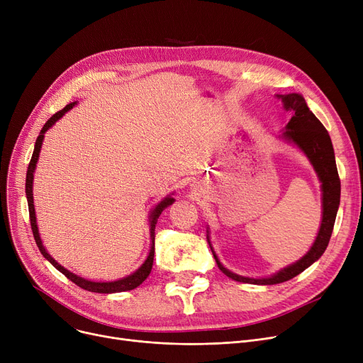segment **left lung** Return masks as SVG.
I'll list each match as a JSON object with an SVG mask.
<instances>
[{"instance_id":"obj_1","label":"left lung","mask_w":363,"mask_h":363,"mask_svg":"<svg viewBox=\"0 0 363 363\" xmlns=\"http://www.w3.org/2000/svg\"><path fill=\"white\" fill-rule=\"evenodd\" d=\"M277 97L282 101L285 110L293 113L290 122L285 125L279 138L296 145L303 155L309 159L311 164L313 166L318 179L320 182L322 219H320L318 235L309 252L297 262L285 266V268H282L281 271L269 277H263V278L242 277L231 272L230 269H226L213 250L211 235H208L211 233L207 230V241H208V245H211L219 269L226 277L244 284H256V285L281 284L297 277L304 269H308L309 266L313 264L323 255V252H325L333 234V228H334L337 211L340 206L341 185H340V178H338L337 164H335L334 148H333L328 130L323 128L319 119L309 110L306 100L303 99L301 94L291 92L285 95H277Z\"/></svg>"}]
</instances>
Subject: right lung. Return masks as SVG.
<instances>
[{"label":"right lung","mask_w":363,"mask_h":363,"mask_svg":"<svg viewBox=\"0 0 363 363\" xmlns=\"http://www.w3.org/2000/svg\"><path fill=\"white\" fill-rule=\"evenodd\" d=\"M76 104H78V101L74 103H70L67 104L65 108H62L60 111H57L55 114H52V116L47 121V123L43 126L40 135H38L36 138V143H35V148H33V155H32V159H30V163H29V167H28V174H26V199H28V206H29V218H30V226H32V233H33V238L36 241V245L38 249H40L41 255L54 266L55 269H59L65 277H67L72 282H74L76 285H79L81 289L84 290H88L91 293H101V294H111V293H122V291H129V290H133L137 289L138 285H141L147 277L150 275L151 272V268H152V259H155V230H156V223H157V219L159 216L162 215V212L164 211V208L167 206H170L172 203L175 201V199L172 197L174 196V193L169 194L167 197H164L160 203L156 204V207L152 208V211L150 212V216H148V222H150V252L147 255V259L143 262V264L140 266V268L132 272L130 275L128 277H123L121 279H116V281H91V279H85L79 275H76L70 271H67L65 266H62L59 262H55L50 253L45 250V247L43 244V240L40 237V231H38V225H36V215H35V206H33V174H35V169H36V163H38V159H40V152H41V147H43V141H44V137H45V132L57 122L60 121L65 113H67L70 108H73Z\"/></svg>","instance_id":"obj_1"}]
</instances>
